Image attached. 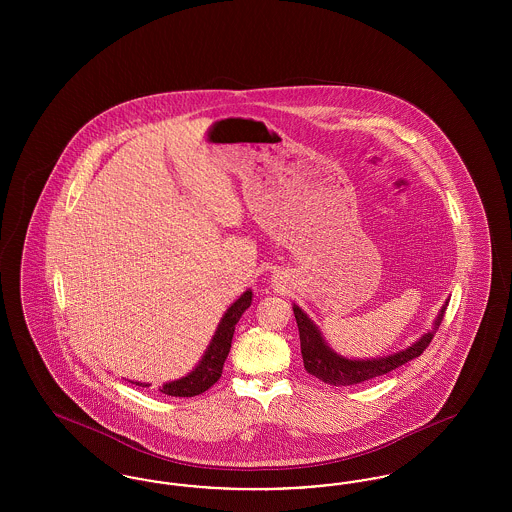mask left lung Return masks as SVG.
<instances>
[{
  "label": "left lung",
  "mask_w": 512,
  "mask_h": 512,
  "mask_svg": "<svg viewBox=\"0 0 512 512\" xmlns=\"http://www.w3.org/2000/svg\"><path fill=\"white\" fill-rule=\"evenodd\" d=\"M447 305L441 309L434 328L424 334L420 340L413 343L411 347H407L405 351H399L390 357H382V359H366V361H351V359H343L340 355H336L320 336L317 326L307 318V315L293 305V315L295 322L299 328V340H301V355H303V365L305 370L313 376H317L318 380L332 384V386H353V384H361L366 380H372L376 376L388 374L391 370H395L397 366L405 365L409 361L416 359L418 355H422L426 351V347L430 345V341L434 340V334L438 332L439 324L443 320Z\"/></svg>",
  "instance_id": "obj_1"
}]
</instances>
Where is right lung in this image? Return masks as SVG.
<instances>
[{"mask_svg": "<svg viewBox=\"0 0 512 512\" xmlns=\"http://www.w3.org/2000/svg\"><path fill=\"white\" fill-rule=\"evenodd\" d=\"M251 292H245L220 320L219 328L211 340V345L207 347L203 359L199 361V365L195 368L194 372H190L186 378L176 380L171 384L161 386L159 391L169 395V397H194L203 391L209 390L222 374V366L228 357L230 345H232V336L236 330V324L240 317L244 315L245 309L251 305ZM136 386L147 388L149 384H140V382H132Z\"/></svg>", "mask_w": 512, "mask_h": 512, "instance_id": "add662e5", "label": "right lung"}]
</instances>
